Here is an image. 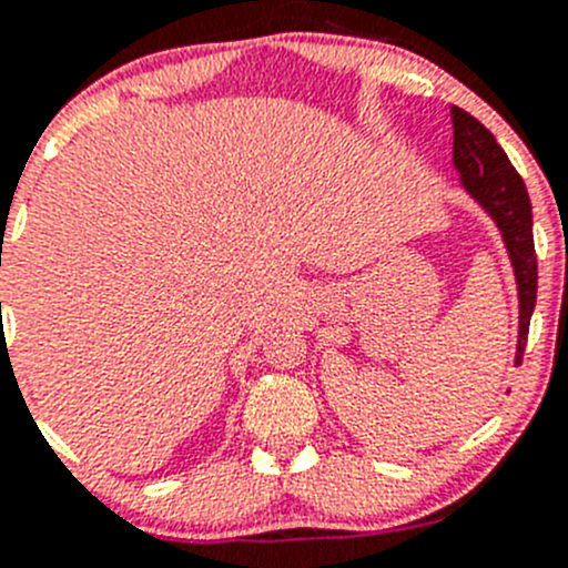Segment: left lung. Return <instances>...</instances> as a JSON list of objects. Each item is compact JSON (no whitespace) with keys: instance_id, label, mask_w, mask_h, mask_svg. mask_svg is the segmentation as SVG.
<instances>
[{"instance_id":"left-lung-1","label":"left lung","mask_w":568,"mask_h":568,"mask_svg":"<svg viewBox=\"0 0 568 568\" xmlns=\"http://www.w3.org/2000/svg\"><path fill=\"white\" fill-rule=\"evenodd\" d=\"M450 120H454V168L459 170L462 186L495 220L511 257L519 296V335L514 365H523L538 285L528 189L514 164L508 162L506 151L497 145L495 134L480 120L459 106H450Z\"/></svg>"}]
</instances>
